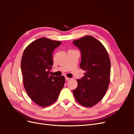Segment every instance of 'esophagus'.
<instances>
[{"label": "esophagus", "mask_w": 134, "mask_h": 134, "mask_svg": "<svg viewBox=\"0 0 134 134\" xmlns=\"http://www.w3.org/2000/svg\"><path fill=\"white\" fill-rule=\"evenodd\" d=\"M69 79H70L69 78H68V77H65V80H66V81H68V80H69Z\"/></svg>", "instance_id": "obj_1"}]
</instances>
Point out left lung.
<instances>
[{
  "label": "left lung",
  "mask_w": 134,
  "mask_h": 134,
  "mask_svg": "<svg viewBox=\"0 0 134 134\" xmlns=\"http://www.w3.org/2000/svg\"><path fill=\"white\" fill-rule=\"evenodd\" d=\"M82 54L80 68L86 71L72 93L80 104L91 107L102 99L108 90L111 62L106 48L98 40L87 35L73 41Z\"/></svg>",
  "instance_id": "8db88e82"
}]
</instances>
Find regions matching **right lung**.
Wrapping results in <instances>:
<instances>
[{"label": "right lung", "instance_id": "1", "mask_svg": "<svg viewBox=\"0 0 134 134\" xmlns=\"http://www.w3.org/2000/svg\"><path fill=\"white\" fill-rule=\"evenodd\" d=\"M62 42L46 37L31 42L24 50L21 70L24 87L31 100L39 106H49L58 98L64 86L63 75H50L53 65L52 53Z\"/></svg>", "mask_w": 134, "mask_h": 134}]
</instances>
